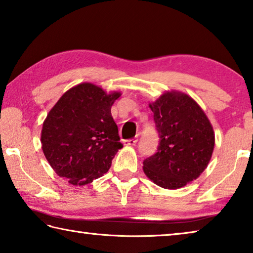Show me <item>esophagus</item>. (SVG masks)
<instances>
[{
  "label": "esophagus",
  "instance_id": "1",
  "mask_svg": "<svg viewBox=\"0 0 253 253\" xmlns=\"http://www.w3.org/2000/svg\"><path fill=\"white\" fill-rule=\"evenodd\" d=\"M137 142H138V138H131V139L124 140V144H125L126 146H135Z\"/></svg>",
  "mask_w": 253,
  "mask_h": 253
}]
</instances>
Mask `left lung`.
<instances>
[{"label":"left lung","instance_id":"obj_1","mask_svg":"<svg viewBox=\"0 0 253 253\" xmlns=\"http://www.w3.org/2000/svg\"><path fill=\"white\" fill-rule=\"evenodd\" d=\"M160 144L145 158L143 169L156 185L176 190L198 178L214 148V131L193 98L179 91L164 92L149 104Z\"/></svg>","mask_w":253,"mask_h":253}]
</instances>
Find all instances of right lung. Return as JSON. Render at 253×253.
<instances>
[{
  "mask_svg": "<svg viewBox=\"0 0 253 253\" xmlns=\"http://www.w3.org/2000/svg\"><path fill=\"white\" fill-rule=\"evenodd\" d=\"M121 92L107 93L89 83L63 93L42 126L46 161L72 185H85L108 172L118 149V127L110 109Z\"/></svg>",
  "mask_w": 253,
  "mask_h": 253,
  "instance_id": "obj_1",
  "label": "right lung"
}]
</instances>
